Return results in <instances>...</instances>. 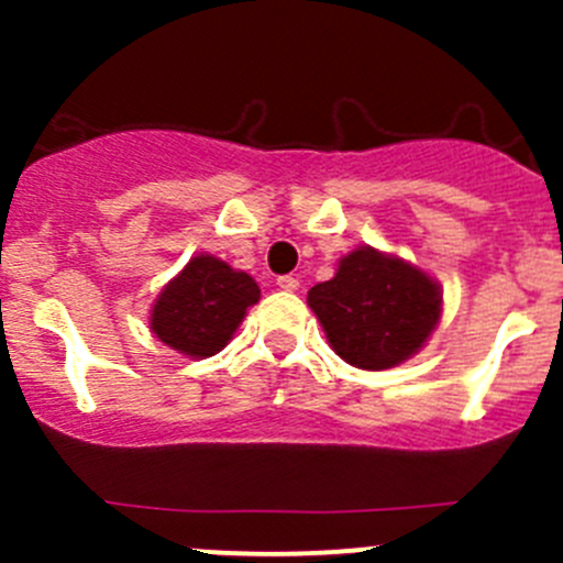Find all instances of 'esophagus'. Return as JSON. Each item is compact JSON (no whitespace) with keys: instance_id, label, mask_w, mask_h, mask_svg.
Returning a JSON list of instances; mask_svg holds the SVG:
<instances>
[{"instance_id":"obj_1","label":"esophagus","mask_w":563,"mask_h":563,"mask_svg":"<svg viewBox=\"0 0 563 563\" xmlns=\"http://www.w3.org/2000/svg\"><path fill=\"white\" fill-rule=\"evenodd\" d=\"M276 287H278V290L292 292V290H298V278L296 276H278Z\"/></svg>"}]
</instances>
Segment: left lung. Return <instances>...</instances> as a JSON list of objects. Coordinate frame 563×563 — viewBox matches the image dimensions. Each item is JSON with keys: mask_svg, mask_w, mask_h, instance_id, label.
<instances>
[{"mask_svg": "<svg viewBox=\"0 0 563 563\" xmlns=\"http://www.w3.org/2000/svg\"><path fill=\"white\" fill-rule=\"evenodd\" d=\"M327 341L357 369H391L426 346L442 316L440 285L420 267L363 245L307 292Z\"/></svg>", "mask_w": 563, "mask_h": 563, "instance_id": "left-lung-1", "label": "left lung"}]
</instances>
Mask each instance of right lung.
<instances>
[{
    "label": "right lung",
    "instance_id": "add662e5",
    "mask_svg": "<svg viewBox=\"0 0 563 563\" xmlns=\"http://www.w3.org/2000/svg\"><path fill=\"white\" fill-rule=\"evenodd\" d=\"M258 296V285L247 273L200 253L163 287L148 327L166 346L183 355L211 357L225 350Z\"/></svg>",
    "mask_w": 563,
    "mask_h": 563
}]
</instances>
